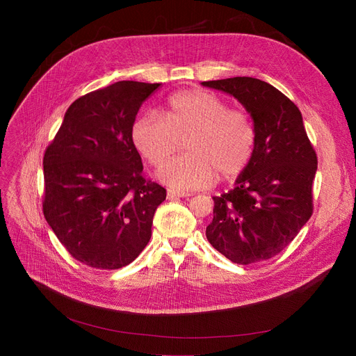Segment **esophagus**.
I'll list each match as a JSON object with an SVG mask.
<instances>
[{"label": "esophagus", "mask_w": 356, "mask_h": 356, "mask_svg": "<svg viewBox=\"0 0 356 356\" xmlns=\"http://www.w3.org/2000/svg\"><path fill=\"white\" fill-rule=\"evenodd\" d=\"M191 193L186 192H175V191H168L167 192V199H179V197H189Z\"/></svg>", "instance_id": "34e87169"}]
</instances>
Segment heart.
I'll return each mask as SVG.
<instances>
[{"label": "heart", "instance_id": "b5f03b06", "mask_svg": "<svg viewBox=\"0 0 356 356\" xmlns=\"http://www.w3.org/2000/svg\"><path fill=\"white\" fill-rule=\"evenodd\" d=\"M138 153L153 165L163 164L186 140L188 156L161 165L157 179L177 192L211 186L216 175L238 176L248 165L255 145V129L247 112L229 109L215 93L189 89L173 93L164 117L145 114L131 129Z\"/></svg>", "mask_w": 356, "mask_h": 356}]
</instances>
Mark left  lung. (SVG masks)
<instances>
[{"label": "left lung", "mask_w": 356, "mask_h": 356, "mask_svg": "<svg viewBox=\"0 0 356 356\" xmlns=\"http://www.w3.org/2000/svg\"><path fill=\"white\" fill-rule=\"evenodd\" d=\"M234 97L255 129L254 153L234 189L213 197L211 245L248 266L282 252L313 212L317 157L298 108L273 85L248 76L202 82Z\"/></svg>", "instance_id": "1"}]
</instances>
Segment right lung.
Masks as SVG:
<instances>
[{"instance_id": "add662e5", "label": "right lung", "mask_w": 356, "mask_h": 356, "mask_svg": "<svg viewBox=\"0 0 356 356\" xmlns=\"http://www.w3.org/2000/svg\"><path fill=\"white\" fill-rule=\"evenodd\" d=\"M160 83L121 81L66 111L43 159V213L63 247L101 270L128 266L152 238L165 189L143 177L131 129Z\"/></svg>"}]
</instances>
